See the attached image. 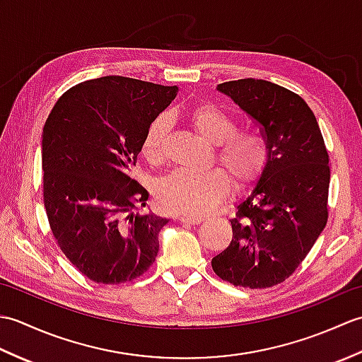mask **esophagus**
I'll list each match as a JSON object with an SVG mask.
<instances>
[{
    "label": "esophagus",
    "mask_w": 362,
    "mask_h": 362,
    "mask_svg": "<svg viewBox=\"0 0 362 362\" xmlns=\"http://www.w3.org/2000/svg\"><path fill=\"white\" fill-rule=\"evenodd\" d=\"M180 222H183V224H189V226H197L201 224V222L204 221L202 218H191V216H180L179 218Z\"/></svg>",
    "instance_id": "34e87169"
}]
</instances>
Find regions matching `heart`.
<instances>
[{"label":"heart","instance_id":"b5f03b06","mask_svg":"<svg viewBox=\"0 0 362 362\" xmlns=\"http://www.w3.org/2000/svg\"><path fill=\"white\" fill-rule=\"evenodd\" d=\"M189 121L204 140L216 144V160L226 168L235 187H245L263 171L267 146L263 136L250 130L235 132V121L213 104H201L189 113ZM173 119L161 113L146 130L141 151L151 161H160ZM230 180L224 171L213 168L205 173L174 171L157 185V201L166 211L183 216H202L228 194Z\"/></svg>","mask_w":362,"mask_h":362}]
</instances>
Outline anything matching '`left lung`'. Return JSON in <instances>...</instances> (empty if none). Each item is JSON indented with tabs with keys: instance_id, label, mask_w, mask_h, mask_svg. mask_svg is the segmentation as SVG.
<instances>
[{
	"instance_id": "8db88e82",
	"label": "left lung",
	"mask_w": 362,
	"mask_h": 362,
	"mask_svg": "<svg viewBox=\"0 0 362 362\" xmlns=\"http://www.w3.org/2000/svg\"><path fill=\"white\" fill-rule=\"evenodd\" d=\"M218 90L259 126L267 158L230 219L232 241L211 266L235 286L271 288L296 271L327 226L328 152L313 110L291 90L263 79Z\"/></svg>"
}]
</instances>
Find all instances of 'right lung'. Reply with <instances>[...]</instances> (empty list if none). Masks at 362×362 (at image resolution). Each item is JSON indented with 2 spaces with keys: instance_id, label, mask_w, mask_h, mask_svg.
I'll return each instance as SVG.
<instances>
[{
  "instance_id": "right-lung-1",
  "label": "right lung",
  "mask_w": 362,
  "mask_h": 362,
  "mask_svg": "<svg viewBox=\"0 0 362 362\" xmlns=\"http://www.w3.org/2000/svg\"><path fill=\"white\" fill-rule=\"evenodd\" d=\"M177 91L104 76L65 91L45 122L46 216L60 250L91 281L126 283L156 261L169 219L135 213L149 193L132 169L146 130Z\"/></svg>"
}]
</instances>
